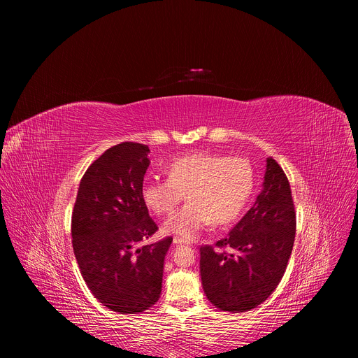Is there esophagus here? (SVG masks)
<instances>
[{"label": "esophagus", "instance_id": "34e87169", "mask_svg": "<svg viewBox=\"0 0 358 358\" xmlns=\"http://www.w3.org/2000/svg\"><path fill=\"white\" fill-rule=\"evenodd\" d=\"M173 242H174L176 245H185V243H189L188 241H184L182 238H174V239H173Z\"/></svg>", "mask_w": 358, "mask_h": 358}]
</instances>
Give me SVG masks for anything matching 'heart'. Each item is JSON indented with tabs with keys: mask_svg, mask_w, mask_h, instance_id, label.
<instances>
[{
	"mask_svg": "<svg viewBox=\"0 0 358 358\" xmlns=\"http://www.w3.org/2000/svg\"><path fill=\"white\" fill-rule=\"evenodd\" d=\"M166 180L147 181L141 187L145 207L159 217L170 215L182 201L185 206L166 221L163 231L185 239L203 227L232 222L243 210L253 188L248 160L218 152H191L167 167Z\"/></svg>",
	"mask_w": 358,
	"mask_h": 358,
	"instance_id": "b5f03b06",
	"label": "heart"
}]
</instances>
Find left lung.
I'll return each instance as SVG.
<instances>
[{
    "label": "left lung",
    "instance_id": "obj_1",
    "mask_svg": "<svg viewBox=\"0 0 358 358\" xmlns=\"http://www.w3.org/2000/svg\"><path fill=\"white\" fill-rule=\"evenodd\" d=\"M296 213L289 180L269 157L264 189L245 217L214 245L199 248L203 293L224 312L264 303L280 283L292 255Z\"/></svg>",
    "mask_w": 358,
    "mask_h": 358
}]
</instances>
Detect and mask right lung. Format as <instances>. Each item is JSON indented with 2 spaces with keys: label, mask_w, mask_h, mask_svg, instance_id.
<instances>
[{
  "label": "right lung",
  "mask_w": 358,
  "mask_h": 358,
  "mask_svg": "<svg viewBox=\"0 0 358 358\" xmlns=\"http://www.w3.org/2000/svg\"><path fill=\"white\" fill-rule=\"evenodd\" d=\"M148 152L133 141L106 150L83 174L72 213V245L83 280L101 304L122 315L156 304L173 242L167 236L138 246L159 229L141 198Z\"/></svg>",
  "instance_id": "1"
}]
</instances>
